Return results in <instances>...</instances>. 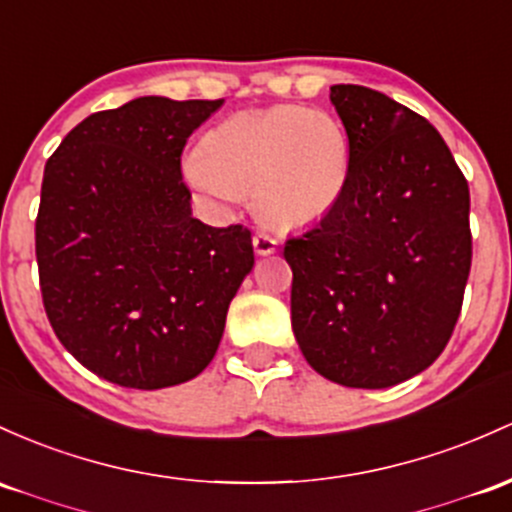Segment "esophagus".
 Masks as SVG:
<instances>
[{
    "instance_id": "1",
    "label": "esophagus",
    "mask_w": 512,
    "mask_h": 512,
    "mask_svg": "<svg viewBox=\"0 0 512 512\" xmlns=\"http://www.w3.org/2000/svg\"><path fill=\"white\" fill-rule=\"evenodd\" d=\"M277 245L279 240L274 235L265 233V230L255 233V238H252V247H255L257 255H272V252H277Z\"/></svg>"
}]
</instances>
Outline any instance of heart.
<instances>
[{
  "instance_id": "obj_1",
  "label": "heart",
  "mask_w": 512,
  "mask_h": 512,
  "mask_svg": "<svg viewBox=\"0 0 512 512\" xmlns=\"http://www.w3.org/2000/svg\"><path fill=\"white\" fill-rule=\"evenodd\" d=\"M350 138L333 114L286 104L235 114L201 140L184 179L213 199L252 196L274 228H301L333 211L350 179Z\"/></svg>"
}]
</instances>
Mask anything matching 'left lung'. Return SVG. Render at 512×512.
Instances as JSON below:
<instances>
[{"instance_id":"8db88e82","label":"left lung","mask_w":512,"mask_h":512,"mask_svg":"<svg viewBox=\"0 0 512 512\" xmlns=\"http://www.w3.org/2000/svg\"><path fill=\"white\" fill-rule=\"evenodd\" d=\"M330 101L350 138V179L333 211L284 245L291 328L320 376L386 389L452 338L471 269L469 184L408 106L359 84H335Z\"/></svg>"}]
</instances>
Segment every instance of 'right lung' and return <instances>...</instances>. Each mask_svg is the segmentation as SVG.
I'll use <instances>...</instances> for the list:
<instances>
[{
    "mask_svg": "<svg viewBox=\"0 0 512 512\" xmlns=\"http://www.w3.org/2000/svg\"><path fill=\"white\" fill-rule=\"evenodd\" d=\"M223 99L140 97L77 123L36 218L43 306L82 367L126 389L194 379L255 265L250 230L192 216L182 150Z\"/></svg>",
    "mask_w": 512,
    "mask_h": 512,
    "instance_id": "add662e5",
    "label": "right lung"
}]
</instances>
